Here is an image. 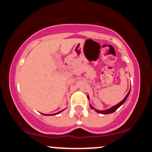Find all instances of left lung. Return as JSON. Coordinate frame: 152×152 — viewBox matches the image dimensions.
<instances>
[{"label": "left lung", "instance_id": "left-lung-1", "mask_svg": "<svg viewBox=\"0 0 152 152\" xmlns=\"http://www.w3.org/2000/svg\"><path fill=\"white\" fill-rule=\"evenodd\" d=\"M130 91H131V89L129 90V91L128 92V94H126V96H125V98L123 100H122L121 102L118 103V104H116V105H115V106H112V107L110 108V109H109L104 110V111H100V110H97V109H96L95 108H94L93 106H92L91 105H90L91 109H94V110H95L96 111L97 113H99V114H111V113H114V111H116V110L118 109V108H119L120 106H121L122 105V104H124V103L125 102H126V100L127 99V98H128L129 95ZM88 99H89V97H88Z\"/></svg>", "mask_w": 152, "mask_h": 152}]
</instances>
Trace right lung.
Segmentation results:
<instances>
[{
	"label": "right lung",
	"instance_id": "right-lung-1",
	"mask_svg": "<svg viewBox=\"0 0 152 152\" xmlns=\"http://www.w3.org/2000/svg\"><path fill=\"white\" fill-rule=\"evenodd\" d=\"M64 111V110H62V111H59V112L56 113V114H43V115H45V116H50V115H56V114H59V113H61V111Z\"/></svg>",
	"mask_w": 152,
	"mask_h": 152
}]
</instances>
